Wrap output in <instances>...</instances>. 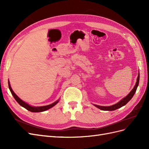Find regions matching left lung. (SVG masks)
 <instances>
[{"label":"left lung","instance_id":"1","mask_svg":"<svg viewBox=\"0 0 149 149\" xmlns=\"http://www.w3.org/2000/svg\"><path fill=\"white\" fill-rule=\"evenodd\" d=\"M139 78H140V74L139 73L136 83V84H135L133 89L131 90V91H130L125 97L122 99V100L120 101H119L118 103H116V104H115L110 106H98L96 104H93V105L101 110L110 111L118 109H119V108L125 106L126 104H127L130 100H131L132 97L134 96L135 93L136 92V90H137V88L138 87V85L139 83Z\"/></svg>","mask_w":149,"mask_h":149}]
</instances>
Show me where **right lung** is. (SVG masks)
Masks as SVG:
<instances>
[{
    "instance_id": "obj_1",
    "label": "right lung",
    "mask_w": 149,
    "mask_h": 149,
    "mask_svg": "<svg viewBox=\"0 0 149 149\" xmlns=\"http://www.w3.org/2000/svg\"><path fill=\"white\" fill-rule=\"evenodd\" d=\"M8 88H9V89L10 91L12 94V96H13V97L15 98V100H16V101L19 104L22 106L23 107L25 108L26 109H27L28 111H31V112H43V111H47L49 109H50V108L53 107L54 106H55L56 104L59 102V100H57L56 101L54 102L53 103L51 104H49V105H47V106H30V104H29L28 103L25 102V101H24L23 100H22L20 98H19V97L17 96V94L13 92V91L12 90L11 86H10V81L9 80H8Z\"/></svg>"
}]
</instances>
